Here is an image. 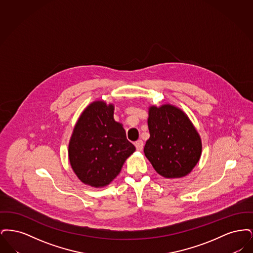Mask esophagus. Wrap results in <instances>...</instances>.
Wrapping results in <instances>:
<instances>
[{"label": "esophagus", "mask_w": 253, "mask_h": 253, "mask_svg": "<svg viewBox=\"0 0 253 253\" xmlns=\"http://www.w3.org/2000/svg\"><path fill=\"white\" fill-rule=\"evenodd\" d=\"M134 146H135V148H136V150L137 151H142L143 150V146H144V143H143V141L142 140H137L135 143H134Z\"/></svg>", "instance_id": "esophagus-1"}]
</instances>
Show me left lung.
Masks as SVG:
<instances>
[{
  "instance_id": "8db88e82",
  "label": "left lung",
  "mask_w": 253,
  "mask_h": 253,
  "mask_svg": "<svg viewBox=\"0 0 253 253\" xmlns=\"http://www.w3.org/2000/svg\"><path fill=\"white\" fill-rule=\"evenodd\" d=\"M150 138L144 154L157 173L165 178H180L198 163L202 143L188 116L170 104L150 106Z\"/></svg>"
}]
</instances>
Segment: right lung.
<instances>
[{
    "label": "right lung",
    "mask_w": 253,
    "mask_h": 253,
    "mask_svg": "<svg viewBox=\"0 0 253 253\" xmlns=\"http://www.w3.org/2000/svg\"><path fill=\"white\" fill-rule=\"evenodd\" d=\"M114 104L96 100L82 113L73 130L68 157L79 179L95 188L109 185L135 151L121 123L114 120Z\"/></svg>",
    "instance_id": "obj_1"
}]
</instances>
